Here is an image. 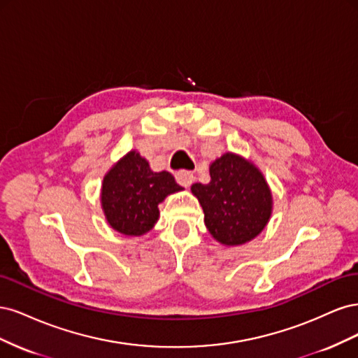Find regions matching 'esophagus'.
Instances as JSON below:
<instances>
[{
	"instance_id": "obj_1",
	"label": "esophagus",
	"mask_w": 358,
	"mask_h": 358,
	"mask_svg": "<svg viewBox=\"0 0 358 358\" xmlns=\"http://www.w3.org/2000/svg\"><path fill=\"white\" fill-rule=\"evenodd\" d=\"M176 180H178V183H180L182 187L189 188L191 183L194 182V175L191 171H179V173H176Z\"/></svg>"
}]
</instances>
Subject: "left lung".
<instances>
[{"mask_svg":"<svg viewBox=\"0 0 358 358\" xmlns=\"http://www.w3.org/2000/svg\"><path fill=\"white\" fill-rule=\"evenodd\" d=\"M209 171V183L191 187L209 233L224 246L251 242L266 229L273 212L272 191L262 170L242 155L225 152Z\"/></svg>","mask_w":358,"mask_h":358,"instance_id":"left-lung-1","label":"left lung"}]
</instances>
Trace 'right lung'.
Masks as SVG:
<instances>
[{
    "instance_id": "1",
    "label": "right lung",
    "mask_w": 358,
    "mask_h": 358,
    "mask_svg": "<svg viewBox=\"0 0 358 358\" xmlns=\"http://www.w3.org/2000/svg\"><path fill=\"white\" fill-rule=\"evenodd\" d=\"M182 189L171 173L154 171L148 159L133 149L104 175L101 209L115 231L138 237L154 229L159 218L158 204Z\"/></svg>"
}]
</instances>
